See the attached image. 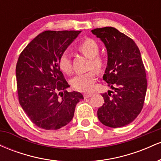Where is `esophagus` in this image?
<instances>
[{
    "mask_svg": "<svg viewBox=\"0 0 161 161\" xmlns=\"http://www.w3.org/2000/svg\"><path fill=\"white\" fill-rule=\"evenodd\" d=\"M92 94H84V97L85 98H88V97H92Z\"/></svg>",
    "mask_w": 161,
    "mask_h": 161,
    "instance_id": "obj_1",
    "label": "esophagus"
}]
</instances>
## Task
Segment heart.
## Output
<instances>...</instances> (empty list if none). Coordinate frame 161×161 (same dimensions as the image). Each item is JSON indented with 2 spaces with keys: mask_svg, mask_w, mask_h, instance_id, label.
Returning a JSON list of instances; mask_svg holds the SVG:
<instances>
[{
  "mask_svg": "<svg viewBox=\"0 0 161 161\" xmlns=\"http://www.w3.org/2000/svg\"><path fill=\"white\" fill-rule=\"evenodd\" d=\"M79 51L82 54L90 59L89 68L101 71L104 68L105 61L102 56L98 54L99 46L95 40L86 38L83 40L78 46ZM59 67L60 70L66 74L72 72V64L67 53H64L59 58ZM96 81V73L95 71L79 74L71 80V85L74 89L79 92H87L91 91L94 83Z\"/></svg>",
  "mask_w": 161,
  "mask_h": 161,
  "instance_id": "b5f03b06",
  "label": "heart"
}]
</instances>
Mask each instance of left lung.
<instances>
[{"mask_svg":"<svg viewBox=\"0 0 161 161\" xmlns=\"http://www.w3.org/2000/svg\"><path fill=\"white\" fill-rule=\"evenodd\" d=\"M92 32L106 47L108 66L103 79L114 90L102 95L104 103L97 110V117L106 126H125L140 114L145 98L147 79L141 53L132 38L115 28Z\"/></svg>","mask_w":161,"mask_h":161,"instance_id":"obj_1","label":"left lung"}]
</instances>
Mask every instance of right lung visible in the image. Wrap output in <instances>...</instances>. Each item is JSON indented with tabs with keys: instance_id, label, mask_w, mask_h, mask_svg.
I'll return each instance as SVG.
<instances>
[{
	"instance_id": "add662e5",
	"label": "right lung",
	"mask_w": 161,
	"mask_h": 161,
	"mask_svg": "<svg viewBox=\"0 0 161 161\" xmlns=\"http://www.w3.org/2000/svg\"><path fill=\"white\" fill-rule=\"evenodd\" d=\"M80 32L45 31L20 53L16 67L19 104L39 128L56 130L67 125L76 104L84 99L78 92L66 91L69 85L58 64L60 57Z\"/></svg>"
}]
</instances>
